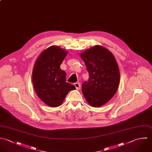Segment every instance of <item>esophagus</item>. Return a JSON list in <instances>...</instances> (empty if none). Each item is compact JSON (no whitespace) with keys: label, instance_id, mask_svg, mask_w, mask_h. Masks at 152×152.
Wrapping results in <instances>:
<instances>
[{"label":"esophagus","instance_id":"1","mask_svg":"<svg viewBox=\"0 0 152 152\" xmlns=\"http://www.w3.org/2000/svg\"><path fill=\"white\" fill-rule=\"evenodd\" d=\"M74 85H75V86L76 87V89H80V83H79V82L75 83Z\"/></svg>","mask_w":152,"mask_h":152}]
</instances>
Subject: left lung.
Masks as SVG:
<instances>
[{
    "instance_id": "8db88e82",
    "label": "left lung",
    "mask_w": 152,
    "mask_h": 152,
    "mask_svg": "<svg viewBox=\"0 0 152 152\" xmlns=\"http://www.w3.org/2000/svg\"><path fill=\"white\" fill-rule=\"evenodd\" d=\"M89 75L82 85V93L89 104L99 107L106 103L117 91L120 83L119 69L112 53L95 46L80 54Z\"/></svg>"
}]
</instances>
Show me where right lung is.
<instances>
[{"label": "right lung", "instance_id": "obj_1", "mask_svg": "<svg viewBox=\"0 0 152 152\" xmlns=\"http://www.w3.org/2000/svg\"><path fill=\"white\" fill-rule=\"evenodd\" d=\"M67 52L61 48L52 46L45 50L36 61L32 73V81L39 97L52 107L61 104L69 91L76 89L66 82V72L60 68Z\"/></svg>", "mask_w": 152, "mask_h": 152}]
</instances>
